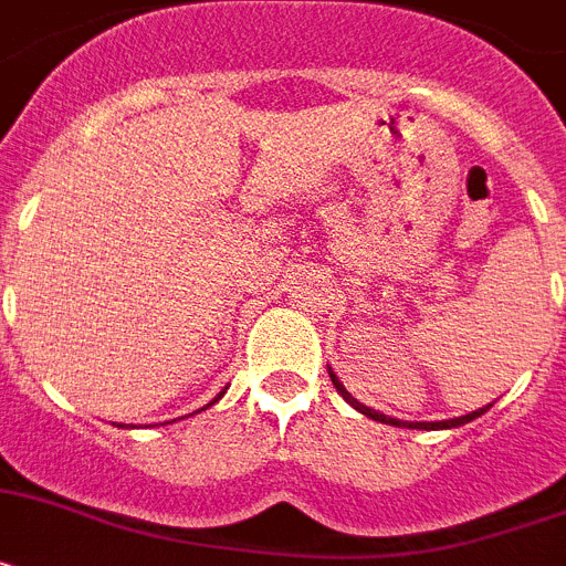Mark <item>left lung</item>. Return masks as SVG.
Listing matches in <instances>:
<instances>
[{
  "label": "left lung",
  "mask_w": 566,
  "mask_h": 566,
  "mask_svg": "<svg viewBox=\"0 0 566 566\" xmlns=\"http://www.w3.org/2000/svg\"><path fill=\"white\" fill-rule=\"evenodd\" d=\"M331 378H333V387H336V390L342 392V399L347 401V405H353V407H356L358 412H365L367 419H376V421H381V424L412 427V430H416V427H419V430H447V427H461V424H467V421L479 419L481 412H488V410H490V405H488V407H481V410H473V412H467V416H459V419H447V421H416V424H412V421H399V419H390V416H385V412L370 410V407H365V405H361V401H356V399H353L350 392L344 390V385H342V381H338L336 376H333V370H331Z\"/></svg>",
  "instance_id": "1"
}]
</instances>
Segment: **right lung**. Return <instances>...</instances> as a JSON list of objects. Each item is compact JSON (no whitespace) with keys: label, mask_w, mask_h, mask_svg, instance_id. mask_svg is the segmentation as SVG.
<instances>
[{"label":"right lung","mask_w":566,"mask_h":566,"mask_svg":"<svg viewBox=\"0 0 566 566\" xmlns=\"http://www.w3.org/2000/svg\"><path fill=\"white\" fill-rule=\"evenodd\" d=\"M210 405H213V401H210ZM210 405H208V407H210Z\"/></svg>","instance_id":"1"}]
</instances>
